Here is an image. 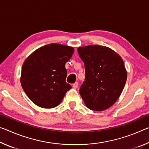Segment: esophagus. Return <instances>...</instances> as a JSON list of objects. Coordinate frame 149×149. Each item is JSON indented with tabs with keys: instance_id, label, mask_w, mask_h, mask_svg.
<instances>
[{
	"instance_id": "obj_1",
	"label": "esophagus",
	"mask_w": 149,
	"mask_h": 149,
	"mask_svg": "<svg viewBox=\"0 0 149 149\" xmlns=\"http://www.w3.org/2000/svg\"><path fill=\"white\" fill-rule=\"evenodd\" d=\"M72 86H73V87L74 88V89H77V87H78V82L74 83V84L72 85Z\"/></svg>"
}]
</instances>
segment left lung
<instances>
[{"label": "left lung", "instance_id": "obj_1", "mask_svg": "<svg viewBox=\"0 0 149 149\" xmlns=\"http://www.w3.org/2000/svg\"><path fill=\"white\" fill-rule=\"evenodd\" d=\"M85 64V79L79 93L89 109L102 111L116 102L127 80V70L119 54L110 48L91 45L77 48Z\"/></svg>", "mask_w": 149, "mask_h": 149}]
</instances>
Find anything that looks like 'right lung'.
<instances>
[{"mask_svg": "<svg viewBox=\"0 0 149 149\" xmlns=\"http://www.w3.org/2000/svg\"><path fill=\"white\" fill-rule=\"evenodd\" d=\"M74 52L72 47L51 43L35 50L25 60L20 82L35 104L52 108L60 104L65 93L72 88L65 82V64Z\"/></svg>", "mask_w": 149, "mask_h": 149, "instance_id": "obj_1", "label": "right lung"}]
</instances>
